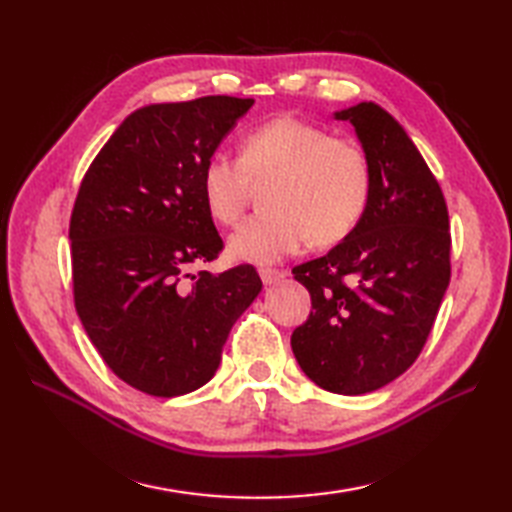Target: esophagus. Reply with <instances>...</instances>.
I'll use <instances>...</instances> for the list:
<instances>
[{"instance_id":"esophagus-1","label":"esophagus","mask_w":512,"mask_h":512,"mask_svg":"<svg viewBox=\"0 0 512 512\" xmlns=\"http://www.w3.org/2000/svg\"><path fill=\"white\" fill-rule=\"evenodd\" d=\"M259 277H262L266 286H270V284H279L281 279H286V273L284 270H275V268H259Z\"/></svg>"}]
</instances>
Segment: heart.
Returning <instances> with one entry per match:
<instances>
[{"label": "heart", "instance_id": "obj_1", "mask_svg": "<svg viewBox=\"0 0 512 512\" xmlns=\"http://www.w3.org/2000/svg\"><path fill=\"white\" fill-rule=\"evenodd\" d=\"M264 213L228 239L239 262L273 264L308 242L334 246L350 237L367 213L374 171L352 138L295 116H279L244 134L239 158L217 151L204 162L200 187L215 222L233 226L253 187H264Z\"/></svg>", "mask_w": 512, "mask_h": 512}]
</instances>
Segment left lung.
<instances>
[{
	"mask_svg": "<svg viewBox=\"0 0 512 512\" xmlns=\"http://www.w3.org/2000/svg\"><path fill=\"white\" fill-rule=\"evenodd\" d=\"M334 116L354 125L372 162V200L350 237L292 268L312 310L290 345L319 387L358 396L420 356L451 281V231L440 184L394 116L376 103Z\"/></svg>",
	"mask_w": 512,
	"mask_h": 512,
	"instance_id": "1",
	"label": "left lung"
}]
</instances>
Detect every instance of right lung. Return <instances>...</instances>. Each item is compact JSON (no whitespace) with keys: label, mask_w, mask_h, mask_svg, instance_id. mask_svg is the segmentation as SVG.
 I'll use <instances>...</instances> for the list:
<instances>
[{"label":"right lung","mask_w":512,"mask_h":512,"mask_svg":"<svg viewBox=\"0 0 512 512\" xmlns=\"http://www.w3.org/2000/svg\"><path fill=\"white\" fill-rule=\"evenodd\" d=\"M253 99L140 107L85 171L70 217L74 306L112 372L149 396L215 376L233 323L262 290L250 264L220 275L224 242L202 200L204 162Z\"/></svg>","instance_id":"add662e5"}]
</instances>
